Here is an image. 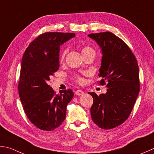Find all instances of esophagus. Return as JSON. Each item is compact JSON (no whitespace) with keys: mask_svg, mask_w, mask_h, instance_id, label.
<instances>
[{"mask_svg":"<svg viewBox=\"0 0 154 154\" xmlns=\"http://www.w3.org/2000/svg\"><path fill=\"white\" fill-rule=\"evenodd\" d=\"M75 95L80 96V95H83L84 94V92L82 91V90H77V91L75 92Z\"/></svg>","mask_w":154,"mask_h":154,"instance_id":"esophagus-1","label":"esophagus"}]
</instances>
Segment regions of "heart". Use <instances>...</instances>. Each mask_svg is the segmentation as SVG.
I'll return each mask as SVG.
<instances>
[{
	"mask_svg": "<svg viewBox=\"0 0 154 154\" xmlns=\"http://www.w3.org/2000/svg\"><path fill=\"white\" fill-rule=\"evenodd\" d=\"M67 49H64L62 51L59 57L60 61H63V60L65 59V57L66 55H67ZM95 53L94 50H93L91 47H90L89 46H84L81 48V53H82L83 57H85L86 55H89V53ZM75 79L76 80L77 82H78L79 83H82L83 82V78L81 76H79V75H75Z\"/></svg>",
	"mask_w": 154,
	"mask_h": 154,
	"instance_id": "b5f03b06",
	"label": "heart"
}]
</instances>
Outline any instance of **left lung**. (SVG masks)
<instances>
[{"label": "left lung", "mask_w": 154, "mask_h": 154, "mask_svg": "<svg viewBox=\"0 0 154 154\" xmlns=\"http://www.w3.org/2000/svg\"><path fill=\"white\" fill-rule=\"evenodd\" d=\"M90 38L102 51L99 77L100 85L107 83V93H90L93 103L91 116L96 125L103 129L120 125L130 115L140 92L139 67L135 55L126 43L111 32L92 33Z\"/></svg>", "instance_id": "obj_1"}]
</instances>
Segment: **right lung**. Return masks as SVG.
<instances>
[{"label":"right lung","mask_w":154,"mask_h":154,"mask_svg":"<svg viewBox=\"0 0 154 154\" xmlns=\"http://www.w3.org/2000/svg\"><path fill=\"white\" fill-rule=\"evenodd\" d=\"M75 36L71 32L43 33L29 44L23 55L19 97L30 122L42 130L52 131L62 124L67 105L73 97L70 89L57 95L48 81L59 68L60 45Z\"/></svg>","instance_id":"obj_1"}]
</instances>
